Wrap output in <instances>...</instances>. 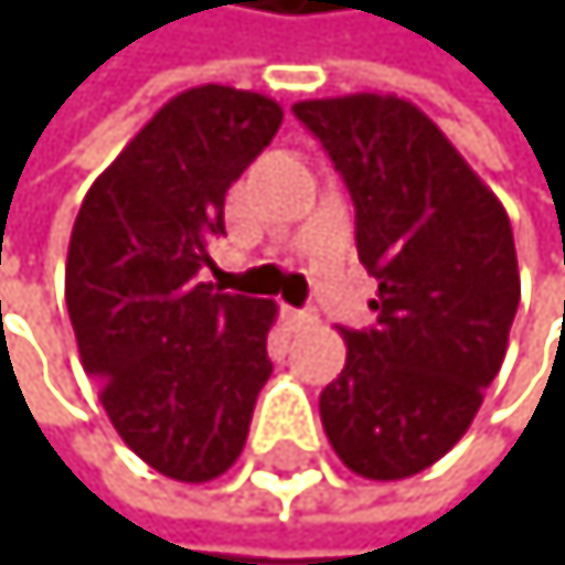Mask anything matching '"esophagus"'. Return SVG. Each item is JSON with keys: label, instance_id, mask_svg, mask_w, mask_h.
Masks as SVG:
<instances>
[{"label": "esophagus", "instance_id": "obj_1", "mask_svg": "<svg viewBox=\"0 0 565 565\" xmlns=\"http://www.w3.org/2000/svg\"><path fill=\"white\" fill-rule=\"evenodd\" d=\"M282 318H286V326L294 332L318 326V315L315 311H300V307H282Z\"/></svg>", "mask_w": 565, "mask_h": 565}]
</instances>
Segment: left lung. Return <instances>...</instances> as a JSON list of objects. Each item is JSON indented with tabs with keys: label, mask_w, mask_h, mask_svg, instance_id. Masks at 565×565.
I'll use <instances>...</instances> for the list:
<instances>
[{
	"label": "left lung",
	"mask_w": 565,
	"mask_h": 565,
	"mask_svg": "<svg viewBox=\"0 0 565 565\" xmlns=\"http://www.w3.org/2000/svg\"><path fill=\"white\" fill-rule=\"evenodd\" d=\"M294 113L343 177L356 258L379 279V321L343 329L321 425L353 475L414 478L460 443L502 367L520 303L510 215L411 102L364 90Z\"/></svg>",
	"instance_id": "1"
}]
</instances>
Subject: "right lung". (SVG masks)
<instances>
[{
	"label": "right lung",
	"mask_w": 565,
	"mask_h": 565,
	"mask_svg": "<svg viewBox=\"0 0 565 565\" xmlns=\"http://www.w3.org/2000/svg\"><path fill=\"white\" fill-rule=\"evenodd\" d=\"M279 102L226 84L154 113L90 183L66 254V307L113 428L172 481L236 463L271 375L276 303L201 282L226 190L268 148Z\"/></svg>",
	"instance_id": "add662e5"
}]
</instances>
